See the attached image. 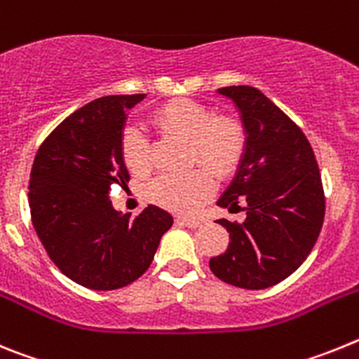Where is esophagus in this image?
Masks as SVG:
<instances>
[{
	"instance_id": "obj_1",
	"label": "esophagus",
	"mask_w": 359,
	"mask_h": 359,
	"mask_svg": "<svg viewBox=\"0 0 359 359\" xmlns=\"http://www.w3.org/2000/svg\"><path fill=\"white\" fill-rule=\"evenodd\" d=\"M177 223L185 224V226H190V228H198V226H203L205 224V219L201 217H177L176 219Z\"/></svg>"
}]
</instances>
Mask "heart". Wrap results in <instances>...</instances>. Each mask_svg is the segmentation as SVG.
I'll list each match as a JSON object with an SVG mask.
<instances>
[{"label": "heart", "mask_w": 359, "mask_h": 359, "mask_svg": "<svg viewBox=\"0 0 359 359\" xmlns=\"http://www.w3.org/2000/svg\"><path fill=\"white\" fill-rule=\"evenodd\" d=\"M154 128L189 142L190 161H198L212 176L224 177L236 170L244 152V131L230 116H214L212 109L194 100H170L152 115ZM123 163L133 174L151 170L147 136L131 126L122 136ZM212 177L206 170L187 174H163L149 185L147 198L172 212H192L210 196Z\"/></svg>", "instance_id": "heart-1"}]
</instances>
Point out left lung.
I'll return each mask as SVG.
<instances>
[{
  "label": "left lung",
  "instance_id": "8db88e82",
  "mask_svg": "<svg viewBox=\"0 0 359 359\" xmlns=\"http://www.w3.org/2000/svg\"><path fill=\"white\" fill-rule=\"evenodd\" d=\"M217 93L233 102L246 138L217 207L231 212L243 203L246 219H217L230 244L210 259V269L231 286L266 290L290 277L315 246L325 214L322 177L306 135L264 93L252 86Z\"/></svg>",
  "mask_w": 359,
  "mask_h": 359
}]
</instances>
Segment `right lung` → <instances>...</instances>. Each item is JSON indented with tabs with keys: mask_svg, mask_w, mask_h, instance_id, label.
I'll list each match as a JSON object with an SVG mask.
<instances>
[{
	"mask_svg": "<svg viewBox=\"0 0 359 359\" xmlns=\"http://www.w3.org/2000/svg\"><path fill=\"white\" fill-rule=\"evenodd\" d=\"M145 95H109L57 126L32 165L30 205L53 264L81 286L111 291L147 271L172 215L149 205L136 219L113 208L111 187L129 180L122 158L128 111Z\"/></svg>",
	"mask_w": 359,
	"mask_h": 359,
	"instance_id": "right-lung-1",
	"label": "right lung"
}]
</instances>
